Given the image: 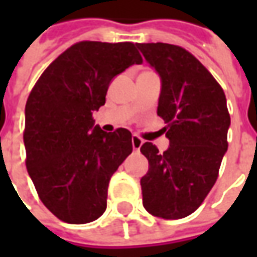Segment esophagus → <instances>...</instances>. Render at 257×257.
<instances>
[{"label": "esophagus", "mask_w": 257, "mask_h": 257, "mask_svg": "<svg viewBox=\"0 0 257 257\" xmlns=\"http://www.w3.org/2000/svg\"><path fill=\"white\" fill-rule=\"evenodd\" d=\"M142 145H143V140L140 139L138 135H134L132 136V147H134V150H139Z\"/></svg>", "instance_id": "esophagus-1"}]
</instances>
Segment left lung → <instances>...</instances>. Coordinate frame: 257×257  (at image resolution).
Returning <instances> with one entry per match:
<instances>
[{"label":"left lung","instance_id":"8db88e82","mask_svg":"<svg viewBox=\"0 0 257 257\" xmlns=\"http://www.w3.org/2000/svg\"><path fill=\"white\" fill-rule=\"evenodd\" d=\"M138 48L161 77L157 114L169 139L164 153L150 142L140 147L149 160V172L140 179L143 205L157 217L182 219L198 209L219 176L228 147L226 95L184 48L164 42Z\"/></svg>","mask_w":257,"mask_h":257}]
</instances>
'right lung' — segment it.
Listing matches in <instances>:
<instances>
[{"mask_svg":"<svg viewBox=\"0 0 257 257\" xmlns=\"http://www.w3.org/2000/svg\"><path fill=\"white\" fill-rule=\"evenodd\" d=\"M143 59L134 42L81 41L49 64L26 103V167L42 204L85 224L107 208L112 173L132 153V134L93 128L111 79Z\"/></svg>","mask_w":257,"mask_h":257,"instance_id":"obj_1","label":"right lung"}]
</instances>
